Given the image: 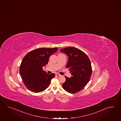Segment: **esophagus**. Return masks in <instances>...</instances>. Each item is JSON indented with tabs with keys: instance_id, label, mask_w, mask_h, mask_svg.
Returning a JSON list of instances; mask_svg holds the SVG:
<instances>
[{
	"instance_id": "esophagus-1",
	"label": "esophagus",
	"mask_w": 121,
	"mask_h": 121,
	"mask_svg": "<svg viewBox=\"0 0 121 121\" xmlns=\"http://www.w3.org/2000/svg\"><path fill=\"white\" fill-rule=\"evenodd\" d=\"M56 75L57 76H61V75L59 74H58V73H57V74H56Z\"/></svg>"
}]
</instances>
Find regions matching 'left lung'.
Instances as JSON below:
<instances>
[{"label":"left lung","mask_w":121,"mask_h":121,"mask_svg":"<svg viewBox=\"0 0 121 121\" xmlns=\"http://www.w3.org/2000/svg\"><path fill=\"white\" fill-rule=\"evenodd\" d=\"M69 57L66 68H69L71 78L65 76L66 81L62 87L66 91L74 94L84 88L90 81L92 74L91 62L88 57L82 50L69 47L60 50Z\"/></svg>","instance_id":"1"}]
</instances>
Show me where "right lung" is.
I'll use <instances>...</instances> for the list:
<instances>
[{
  "label": "right lung",
  "mask_w": 121,
  "mask_h": 121,
  "mask_svg": "<svg viewBox=\"0 0 121 121\" xmlns=\"http://www.w3.org/2000/svg\"><path fill=\"white\" fill-rule=\"evenodd\" d=\"M58 48H40L29 52L23 59L20 74L27 89L35 93L44 91L49 86L54 73L48 74L43 67L48 64L49 57Z\"/></svg>",
  "instance_id": "1"
}]
</instances>
